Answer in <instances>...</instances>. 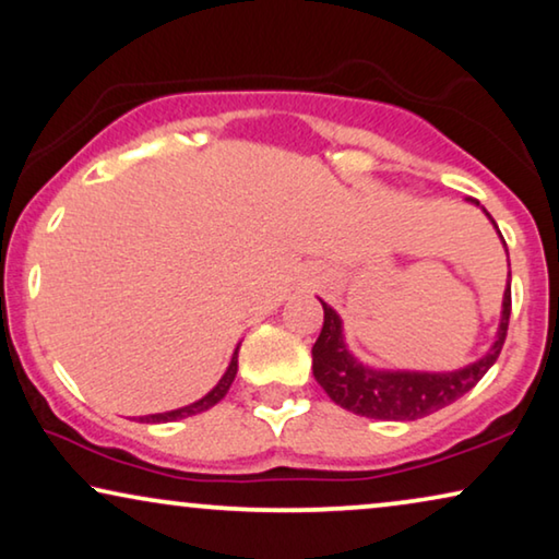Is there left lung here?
<instances>
[{"label": "left lung", "instance_id": "left-lung-1", "mask_svg": "<svg viewBox=\"0 0 559 559\" xmlns=\"http://www.w3.org/2000/svg\"><path fill=\"white\" fill-rule=\"evenodd\" d=\"M486 217L493 223L489 212H486ZM493 227H497V223H493ZM501 242H504V238H501ZM509 278H512V273H509ZM321 306H324V326H321L311 355L313 377H317L326 395L344 411L357 413L361 418L418 420L466 395L497 361L507 340L509 313H512V283H507L499 332L491 349L481 359H476L474 365L453 369V372H411V369H374L361 365L357 357H352L347 344H344L340 313L324 301H321Z\"/></svg>", "mask_w": 559, "mask_h": 559}]
</instances>
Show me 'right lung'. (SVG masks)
Here are the masks:
<instances>
[{
  "label": "right lung",
  "mask_w": 559,
  "mask_h": 559,
  "mask_svg": "<svg viewBox=\"0 0 559 559\" xmlns=\"http://www.w3.org/2000/svg\"><path fill=\"white\" fill-rule=\"evenodd\" d=\"M235 374H238V349H235V355H233V359H230V367L225 369V374L219 377V382L207 392V395L200 397L198 403L185 405V407H177V411H169V413L146 415V418H139V420H141V423H171V420H182V418H190V415H198V413L210 411L212 405H217L219 400H223V397L227 395V390H230Z\"/></svg>",
  "instance_id": "right-lung-1"
}]
</instances>
